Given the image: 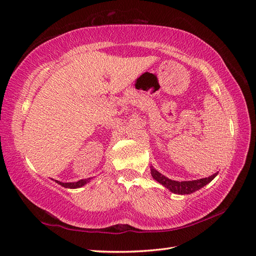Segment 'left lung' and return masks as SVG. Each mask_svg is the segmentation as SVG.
Here are the masks:
<instances>
[{"instance_id": "obj_1", "label": "left lung", "mask_w": 256, "mask_h": 256, "mask_svg": "<svg viewBox=\"0 0 256 256\" xmlns=\"http://www.w3.org/2000/svg\"><path fill=\"white\" fill-rule=\"evenodd\" d=\"M218 172L212 174L209 178H200V180H184V182H178V180H172L168 178L166 176L162 175L160 172H158L156 168L151 166V175L152 178L158 183L162 184L164 187H166L168 190H171L174 194H180V195H185V194H192L198 190H200L202 187L210 183L216 176H217Z\"/></svg>"}]
</instances>
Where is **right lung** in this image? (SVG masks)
Instances as JSON below:
<instances>
[{"mask_svg": "<svg viewBox=\"0 0 256 256\" xmlns=\"http://www.w3.org/2000/svg\"><path fill=\"white\" fill-rule=\"evenodd\" d=\"M90 178H85V180H80L78 182H74V183H62V182L56 180V183L60 184L61 186L66 187V188H78V187H82L83 185H85L86 183H88Z\"/></svg>", "mask_w": 256, "mask_h": 256, "instance_id": "right-lung-1", "label": "right lung"}]
</instances>
